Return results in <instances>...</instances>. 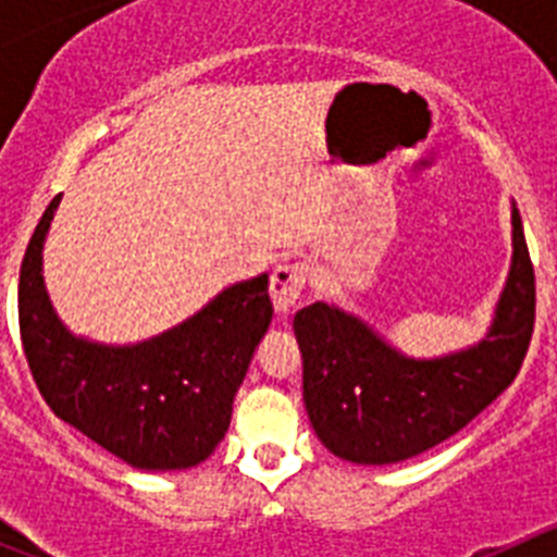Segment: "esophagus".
<instances>
[{"mask_svg":"<svg viewBox=\"0 0 557 557\" xmlns=\"http://www.w3.org/2000/svg\"><path fill=\"white\" fill-rule=\"evenodd\" d=\"M307 284V268L304 264H278L270 275V298L278 314H289V309L298 304L301 289Z\"/></svg>","mask_w":557,"mask_h":557,"instance_id":"obj_1","label":"esophagus"}]
</instances>
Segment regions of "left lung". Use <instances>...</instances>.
Wrapping results in <instances>:
<instances>
[{"label": "left lung", "mask_w": 557, "mask_h": 557, "mask_svg": "<svg viewBox=\"0 0 557 557\" xmlns=\"http://www.w3.org/2000/svg\"><path fill=\"white\" fill-rule=\"evenodd\" d=\"M513 262L488 334L471 348L412 359L368 323L318 301L295 314L304 405L332 455L362 466L416 457L460 432L519 373L535 323V273L513 206Z\"/></svg>", "instance_id": "8db88e82"}]
</instances>
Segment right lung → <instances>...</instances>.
Instances as JSON below:
<instances>
[{
    "label": "right lung",
    "mask_w": 557,
    "mask_h": 557,
    "mask_svg": "<svg viewBox=\"0 0 557 557\" xmlns=\"http://www.w3.org/2000/svg\"><path fill=\"white\" fill-rule=\"evenodd\" d=\"M61 195L38 220L18 275L27 366L58 418L133 469H191L228 432L234 396L273 318L268 273L223 289L189 321L136 346H102L61 323L41 275Z\"/></svg>",
    "instance_id": "add662e5"
}]
</instances>
